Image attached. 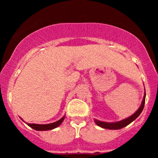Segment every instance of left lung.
<instances>
[{
	"instance_id": "1",
	"label": "left lung",
	"mask_w": 158,
	"mask_h": 158,
	"mask_svg": "<svg viewBox=\"0 0 158 158\" xmlns=\"http://www.w3.org/2000/svg\"><path fill=\"white\" fill-rule=\"evenodd\" d=\"M144 90H145V89H144ZM145 96H146V94L145 92H144L143 99H142V103L141 105H140V106L139 107V109H137V111H136L135 113H134L132 115L129 116V117L116 122H101V121H99L97 119H94L95 123H96L98 127H100L101 128H103V129H120L124 128V127H127V125H129L130 123L132 122L133 121H135L136 118L140 115V114L142 113V110L144 109V101H145Z\"/></svg>"
}]
</instances>
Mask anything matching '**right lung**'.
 I'll list each match as a JSON object with an SVG mask.
<instances>
[{"label": "right lung", "mask_w": 158, "mask_h": 158, "mask_svg": "<svg viewBox=\"0 0 158 158\" xmlns=\"http://www.w3.org/2000/svg\"><path fill=\"white\" fill-rule=\"evenodd\" d=\"M65 117V115L60 118V120L57 121V122L51 123V124H29V123H26L21 117V119H22L23 122H24L28 126H29L31 128L35 129L36 131H47V130H52V129L57 128V127H59L60 124H62Z\"/></svg>", "instance_id": "1"}]
</instances>
